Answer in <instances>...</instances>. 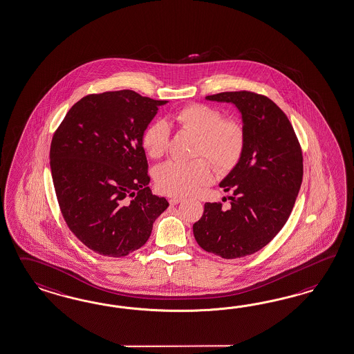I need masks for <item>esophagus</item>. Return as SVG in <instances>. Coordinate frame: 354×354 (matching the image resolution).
Wrapping results in <instances>:
<instances>
[{
  "label": "esophagus",
  "instance_id": "34e87169",
  "mask_svg": "<svg viewBox=\"0 0 354 354\" xmlns=\"http://www.w3.org/2000/svg\"><path fill=\"white\" fill-rule=\"evenodd\" d=\"M183 198H180V196H174V198H171L169 199V203H171V205H177L178 203H181Z\"/></svg>",
  "mask_w": 354,
  "mask_h": 354
}]
</instances>
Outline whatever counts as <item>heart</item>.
Returning a JSON list of instances; mask_svg holds the SVG:
<instances>
[{"instance_id":"obj_1","label":"heart","mask_w":354,"mask_h":354,"mask_svg":"<svg viewBox=\"0 0 354 354\" xmlns=\"http://www.w3.org/2000/svg\"><path fill=\"white\" fill-rule=\"evenodd\" d=\"M171 122L198 136L196 154L205 155L219 171H230L240 160L245 146L243 124L223 119L219 110L203 104L186 105L173 113ZM168 145V128L160 122L151 123L142 135V146L151 158H160ZM213 180L207 159L191 162L168 160L158 167L155 182L168 195H191Z\"/></svg>"}]
</instances>
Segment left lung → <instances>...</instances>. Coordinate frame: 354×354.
Listing matches in <instances>:
<instances>
[{"instance_id": "1", "label": "left lung", "mask_w": 354, "mask_h": 354, "mask_svg": "<svg viewBox=\"0 0 354 354\" xmlns=\"http://www.w3.org/2000/svg\"><path fill=\"white\" fill-rule=\"evenodd\" d=\"M205 99L235 105L245 146L240 160L219 183L232 194L231 207L226 210L221 203H205L203 217L192 226L194 236L208 253L243 258L261 250L286 223L303 180V155L289 119L268 97L236 91Z\"/></svg>"}]
</instances>
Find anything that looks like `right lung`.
I'll list each match as a JSON object with an SVG mask.
<instances>
[{
    "mask_svg": "<svg viewBox=\"0 0 354 354\" xmlns=\"http://www.w3.org/2000/svg\"><path fill=\"white\" fill-rule=\"evenodd\" d=\"M131 90L87 95L56 129L50 167L64 219L95 253L126 257L151 235L168 208L147 186L142 135L158 108Z\"/></svg>",
    "mask_w": 354,
    "mask_h": 354,
    "instance_id": "1",
    "label": "right lung"
}]
</instances>
